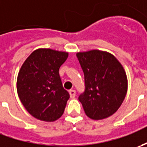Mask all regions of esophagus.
I'll return each instance as SVG.
<instances>
[{"label": "esophagus", "mask_w": 147, "mask_h": 147, "mask_svg": "<svg viewBox=\"0 0 147 147\" xmlns=\"http://www.w3.org/2000/svg\"><path fill=\"white\" fill-rule=\"evenodd\" d=\"M69 94H70V96H71V98H74V97L76 96V91L73 90V89L70 90Z\"/></svg>", "instance_id": "34e87169"}]
</instances>
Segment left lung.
I'll return each mask as SVG.
<instances>
[{"label": "left lung", "instance_id": "1", "mask_svg": "<svg viewBox=\"0 0 147 147\" xmlns=\"http://www.w3.org/2000/svg\"><path fill=\"white\" fill-rule=\"evenodd\" d=\"M84 74L85 90L80 95L86 115L93 120L109 117L117 112L127 92L123 67L110 53L92 50L76 54Z\"/></svg>", "mask_w": 147, "mask_h": 147}]
</instances>
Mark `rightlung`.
I'll list each match as a JSON object with an SVG mask.
<instances>
[{
    "label": "right lung",
    "mask_w": 147,
    "mask_h": 147,
    "mask_svg": "<svg viewBox=\"0 0 147 147\" xmlns=\"http://www.w3.org/2000/svg\"><path fill=\"white\" fill-rule=\"evenodd\" d=\"M67 57V52L38 49L19 71V98L28 113L37 119L54 121L64 112L70 95L63 87L59 70Z\"/></svg>",
    "instance_id": "obj_1"
}]
</instances>
